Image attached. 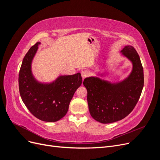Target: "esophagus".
I'll list each match as a JSON object with an SVG mask.
<instances>
[{
	"instance_id": "obj_1",
	"label": "esophagus",
	"mask_w": 160,
	"mask_h": 160,
	"mask_svg": "<svg viewBox=\"0 0 160 160\" xmlns=\"http://www.w3.org/2000/svg\"><path fill=\"white\" fill-rule=\"evenodd\" d=\"M89 72L86 70H84V71L81 72V77H82V78H83V79L86 78L87 77L89 76Z\"/></svg>"
}]
</instances>
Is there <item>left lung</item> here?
<instances>
[{
    "label": "left lung",
    "mask_w": 160,
    "mask_h": 160,
    "mask_svg": "<svg viewBox=\"0 0 160 160\" xmlns=\"http://www.w3.org/2000/svg\"><path fill=\"white\" fill-rule=\"evenodd\" d=\"M120 52L132 63V70L127 77L111 83L98 77H89L83 82L88 90L90 114L101 123H113L128 116L136 105L143 88V69L137 51L127 45Z\"/></svg>",
    "instance_id": "obj_1"
}]
</instances>
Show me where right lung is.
I'll return each instance as SVG.
<instances>
[{
  "label": "right lung",
  "mask_w": 160,
  "mask_h": 160,
  "mask_svg": "<svg viewBox=\"0 0 160 160\" xmlns=\"http://www.w3.org/2000/svg\"><path fill=\"white\" fill-rule=\"evenodd\" d=\"M40 42L24 57L18 75L19 92L30 112L43 122H55L67 114L75 92L82 83L80 72L59 75L50 83L38 81L32 72V62Z\"/></svg>",
  "instance_id": "add662e5"
}]
</instances>
